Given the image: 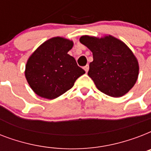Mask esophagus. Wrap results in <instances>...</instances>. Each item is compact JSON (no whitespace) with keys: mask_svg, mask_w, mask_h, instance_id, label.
I'll use <instances>...</instances> for the list:
<instances>
[{"mask_svg":"<svg viewBox=\"0 0 151 151\" xmlns=\"http://www.w3.org/2000/svg\"><path fill=\"white\" fill-rule=\"evenodd\" d=\"M88 69H89V66H88V65H86L85 66H84V70H85L86 73H88Z\"/></svg>","mask_w":151,"mask_h":151,"instance_id":"1","label":"esophagus"}]
</instances>
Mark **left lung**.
Instances as JSON below:
<instances>
[{"label":"left lung","mask_w":151,"mask_h":151,"mask_svg":"<svg viewBox=\"0 0 151 151\" xmlns=\"http://www.w3.org/2000/svg\"><path fill=\"white\" fill-rule=\"evenodd\" d=\"M80 42L93 55L88 75L97 88L112 97L129 92L139 75L138 61L130 48L111 35L101 38L85 35Z\"/></svg>","instance_id":"8db88e82"}]
</instances>
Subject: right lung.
<instances>
[{
    "label": "right lung",
    "mask_w": 151,
    "mask_h": 151,
    "mask_svg": "<svg viewBox=\"0 0 151 151\" xmlns=\"http://www.w3.org/2000/svg\"><path fill=\"white\" fill-rule=\"evenodd\" d=\"M73 43L55 37L39 46L27 60L25 76L32 90L45 99H53L70 89L85 71L67 53Z\"/></svg>",
    "instance_id": "add662e5"
}]
</instances>
